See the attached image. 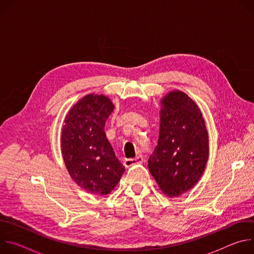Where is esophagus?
I'll return each instance as SVG.
<instances>
[{"instance_id": "1", "label": "esophagus", "mask_w": 254, "mask_h": 254, "mask_svg": "<svg viewBox=\"0 0 254 254\" xmlns=\"http://www.w3.org/2000/svg\"><path fill=\"white\" fill-rule=\"evenodd\" d=\"M142 162H143V157L141 155H139V156L135 157L134 159H126L124 162V165L126 167H130L135 164H141Z\"/></svg>"}]
</instances>
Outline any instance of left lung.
<instances>
[{
	"mask_svg": "<svg viewBox=\"0 0 254 254\" xmlns=\"http://www.w3.org/2000/svg\"><path fill=\"white\" fill-rule=\"evenodd\" d=\"M161 105L159 140L148 166L160 190L174 198L202 177L209 156L208 131L200 108L185 92L170 91Z\"/></svg>",
	"mask_w": 254,
	"mask_h": 254,
	"instance_id": "8db88e82",
	"label": "left lung"
}]
</instances>
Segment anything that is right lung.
Returning a JSON list of instances; mask_svg holds the SVG:
<instances>
[{
	"label": "right lung",
	"instance_id": "obj_1",
	"mask_svg": "<svg viewBox=\"0 0 254 254\" xmlns=\"http://www.w3.org/2000/svg\"><path fill=\"white\" fill-rule=\"evenodd\" d=\"M114 110L107 96L87 94L70 108L61 131V153L70 177L81 189L101 196L117 187L126 170L104 131Z\"/></svg>",
	"mask_w": 254,
	"mask_h": 254
}]
</instances>
